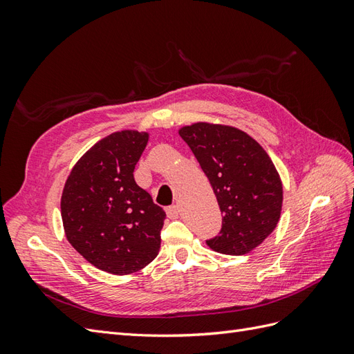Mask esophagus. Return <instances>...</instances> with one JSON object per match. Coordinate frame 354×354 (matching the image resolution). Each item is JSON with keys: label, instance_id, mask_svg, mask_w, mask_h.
<instances>
[{"label": "esophagus", "instance_id": "34e87169", "mask_svg": "<svg viewBox=\"0 0 354 354\" xmlns=\"http://www.w3.org/2000/svg\"><path fill=\"white\" fill-rule=\"evenodd\" d=\"M165 212L168 218H177L178 217V207L177 205H169L165 208Z\"/></svg>", "mask_w": 354, "mask_h": 354}]
</instances>
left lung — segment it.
I'll list each match as a JSON object with an SVG mask.
<instances>
[{
    "label": "left lung",
    "instance_id": "1",
    "mask_svg": "<svg viewBox=\"0 0 354 354\" xmlns=\"http://www.w3.org/2000/svg\"><path fill=\"white\" fill-rule=\"evenodd\" d=\"M208 177L223 214L211 250L243 255L274 230L282 209V181L264 149L229 125L198 122L178 131Z\"/></svg>",
    "mask_w": 354,
    "mask_h": 354
}]
</instances>
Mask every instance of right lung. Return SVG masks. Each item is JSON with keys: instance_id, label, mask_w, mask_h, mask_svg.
Returning a JSON list of instances; mask_svg holds the SVG:
<instances>
[{"instance_id": "right-lung-1", "label": "right lung", "mask_w": 354, "mask_h": 354, "mask_svg": "<svg viewBox=\"0 0 354 354\" xmlns=\"http://www.w3.org/2000/svg\"><path fill=\"white\" fill-rule=\"evenodd\" d=\"M147 140V133L133 130L102 138L72 168L62 194L69 243L112 274L140 270L159 252L165 211L133 174Z\"/></svg>"}]
</instances>
